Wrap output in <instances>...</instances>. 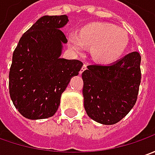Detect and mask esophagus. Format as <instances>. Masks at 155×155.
Listing matches in <instances>:
<instances>
[{"mask_svg":"<svg viewBox=\"0 0 155 155\" xmlns=\"http://www.w3.org/2000/svg\"><path fill=\"white\" fill-rule=\"evenodd\" d=\"M86 69H87V64H83L82 68H81V71H80V74H81Z\"/></svg>","mask_w":155,"mask_h":155,"instance_id":"esophagus-1","label":"esophagus"}]
</instances>
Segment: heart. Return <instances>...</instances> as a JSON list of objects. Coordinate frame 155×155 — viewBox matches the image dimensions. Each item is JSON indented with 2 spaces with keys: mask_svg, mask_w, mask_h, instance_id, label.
Returning a JSON list of instances; mask_svg holds the SVG:
<instances>
[{
  "mask_svg": "<svg viewBox=\"0 0 155 155\" xmlns=\"http://www.w3.org/2000/svg\"><path fill=\"white\" fill-rule=\"evenodd\" d=\"M72 48L78 53L92 46L91 56L100 63L109 64L120 57L128 45V35L122 28L108 23H93L86 25L81 34L72 32L68 36Z\"/></svg>",
  "mask_w": 155,
  "mask_h": 155,
  "instance_id": "b5f03b06",
  "label": "heart"
}]
</instances>
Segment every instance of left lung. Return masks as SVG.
<instances>
[{
    "mask_svg": "<svg viewBox=\"0 0 155 155\" xmlns=\"http://www.w3.org/2000/svg\"><path fill=\"white\" fill-rule=\"evenodd\" d=\"M141 56L134 51L110 65H89L82 73L84 107L105 125L122 120L136 104L141 83Z\"/></svg>",
    "mask_w": 155,
    "mask_h": 155,
    "instance_id": "obj_1",
    "label": "left lung"
}]
</instances>
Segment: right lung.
Returning <instances> with one entry per match:
<instances>
[{"instance_id":"add662e5","label":"right lung","mask_w":155,"mask_h":155,"mask_svg":"<svg viewBox=\"0 0 155 155\" xmlns=\"http://www.w3.org/2000/svg\"><path fill=\"white\" fill-rule=\"evenodd\" d=\"M67 15L38 19L20 38L9 72V94L15 108L25 118L51 117L60 105L61 94L83 63L61 58L68 39L61 28Z\"/></svg>"}]
</instances>
